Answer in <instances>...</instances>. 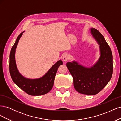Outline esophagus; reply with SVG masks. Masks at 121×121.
Returning <instances> with one entry per match:
<instances>
[{
    "label": "esophagus",
    "mask_w": 121,
    "mask_h": 121,
    "mask_svg": "<svg viewBox=\"0 0 121 121\" xmlns=\"http://www.w3.org/2000/svg\"><path fill=\"white\" fill-rule=\"evenodd\" d=\"M69 55L68 54H66V53L65 54L64 56H63V60L64 61H65V62H66V61H67L69 60Z\"/></svg>",
    "instance_id": "obj_1"
}]
</instances>
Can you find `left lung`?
Listing matches in <instances>:
<instances>
[{"label":"left lung","instance_id":"obj_1","mask_svg":"<svg viewBox=\"0 0 121 121\" xmlns=\"http://www.w3.org/2000/svg\"><path fill=\"white\" fill-rule=\"evenodd\" d=\"M90 33L99 45L100 57L92 66L86 67L75 60L68 62L67 67L74 79V86L80 93L93 95L107 85L113 72L111 49L100 33L90 28Z\"/></svg>","mask_w":121,"mask_h":121}]
</instances>
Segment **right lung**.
Wrapping results in <instances>:
<instances>
[{"label": "right lung", "instance_id": "obj_1", "mask_svg": "<svg viewBox=\"0 0 121 121\" xmlns=\"http://www.w3.org/2000/svg\"><path fill=\"white\" fill-rule=\"evenodd\" d=\"M25 31L18 36L12 47L9 56V72L13 82L27 94L32 96H39L46 94L53 87L55 76L57 69L63 61L59 60L50 68L46 74L37 79H29L20 74L17 68L15 60L16 49L18 42Z\"/></svg>", "mask_w": 121, "mask_h": 121}]
</instances>
